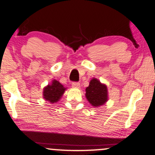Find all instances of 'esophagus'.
I'll return each mask as SVG.
<instances>
[{
	"instance_id": "obj_1",
	"label": "esophagus",
	"mask_w": 155,
	"mask_h": 155,
	"mask_svg": "<svg viewBox=\"0 0 155 155\" xmlns=\"http://www.w3.org/2000/svg\"><path fill=\"white\" fill-rule=\"evenodd\" d=\"M72 87L74 88H79L80 87V83L79 82H73Z\"/></svg>"
}]
</instances>
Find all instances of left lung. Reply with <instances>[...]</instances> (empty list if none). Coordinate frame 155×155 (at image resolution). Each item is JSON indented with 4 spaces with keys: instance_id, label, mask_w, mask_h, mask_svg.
<instances>
[{
    "instance_id": "1",
    "label": "left lung",
    "mask_w": 155,
    "mask_h": 155,
    "mask_svg": "<svg viewBox=\"0 0 155 155\" xmlns=\"http://www.w3.org/2000/svg\"><path fill=\"white\" fill-rule=\"evenodd\" d=\"M85 91L87 99L92 106L98 107L108 101L107 87L95 78L90 80V84Z\"/></svg>"
}]
</instances>
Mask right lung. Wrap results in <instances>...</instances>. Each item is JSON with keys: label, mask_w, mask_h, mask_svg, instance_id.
Returning <instances> with one entry per match:
<instances>
[{"label": "right lung", "mask_w": 155, "mask_h": 155, "mask_svg": "<svg viewBox=\"0 0 155 155\" xmlns=\"http://www.w3.org/2000/svg\"><path fill=\"white\" fill-rule=\"evenodd\" d=\"M66 88L64 87L63 84L54 79L51 84H48L44 88V98L50 102L51 104L57 103L60 100Z\"/></svg>", "instance_id": "right-lung-1"}]
</instances>
